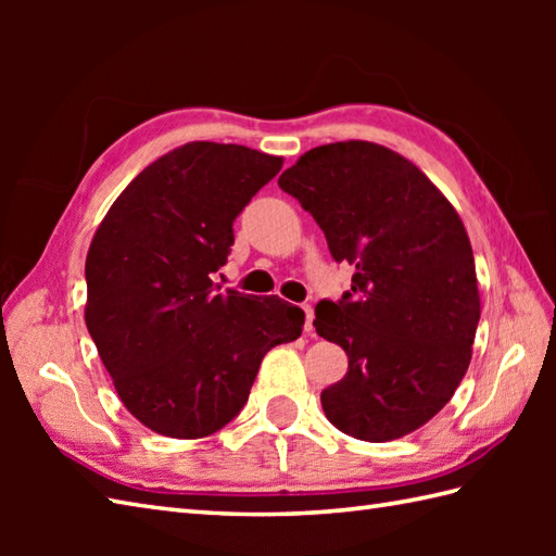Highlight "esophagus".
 Here are the masks:
<instances>
[{
	"mask_svg": "<svg viewBox=\"0 0 556 556\" xmlns=\"http://www.w3.org/2000/svg\"><path fill=\"white\" fill-rule=\"evenodd\" d=\"M303 313H305V325H303V329L311 334V332H313V317H315L313 305H303Z\"/></svg>",
	"mask_w": 556,
	"mask_h": 556,
	"instance_id": "obj_1",
	"label": "esophagus"
}]
</instances>
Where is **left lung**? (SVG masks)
Returning a JSON list of instances; mask_svg holds the SVG:
<instances>
[{
	"mask_svg": "<svg viewBox=\"0 0 556 556\" xmlns=\"http://www.w3.org/2000/svg\"><path fill=\"white\" fill-rule=\"evenodd\" d=\"M320 224L329 253L356 267L315 329L349 356L320 394L356 440L392 442L440 413L464 380L480 320L473 248L458 212L416 164L368 140L305 152L279 176Z\"/></svg>",
	"mask_w": 556,
	"mask_h": 556,
	"instance_id": "obj_1",
	"label": "left lung"
}]
</instances>
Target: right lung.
<instances>
[{
	"mask_svg": "<svg viewBox=\"0 0 556 556\" xmlns=\"http://www.w3.org/2000/svg\"><path fill=\"white\" fill-rule=\"evenodd\" d=\"M285 160L195 140L140 172L86 257V325L122 404L152 432L200 440L251 394L265 353L301 337L279 296L219 291L233 219Z\"/></svg>",
	"mask_w": 556,
	"mask_h": 556,
	"instance_id": "add662e5",
	"label": "right lung"
}]
</instances>
